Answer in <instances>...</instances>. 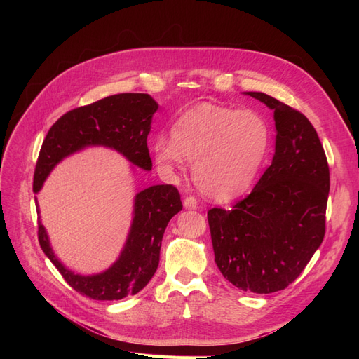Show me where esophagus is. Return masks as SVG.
<instances>
[{
    "mask_svg": "<svg viewBox=\"0 0 359 359\" xmlns=\"http://www.w3.org/2000/svg\"><path fill=\"white\" fill-rule=\"evenodd\" d=\"M184 206H186L187 210H194L198 208V201L194 196H187L186 199H184Z\"/></svg>",
    "mask_w": 359,
    "mask_h": 359,
    "instance_id": "34e87169",
    "label": "esophagus"
}]
</instances>
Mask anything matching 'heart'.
<instances>
[{
	"label": "heart",
	"instance_id": "1",
	"mask_svg": "<svg viewBox=\"0 0 359 359\" xmlns=\"http://www.w3.org/2000/svg\"><path fill=\"white\" fill-rule=\"evenodd\" d=\"M271 132L256 112L201 103L184 112L172 127V137L160 136L154 153L158 165L182 169L194 161L193 178L212 199L240 196L255 181L268 154Z\"/></svg>",
	"mask_w": 359,
	"mask_h": 359
}]
</instances>
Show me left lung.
I'll use <instances>...</instances> for the list:
<instances>
[{"label":"left lung","mask_w":359,"mask_h":359,"mask_svg":"<svg viewBox=\"0 0 359 359\" xmlns=\"http://www.w3.org/2000/svg\"><path fill=\"white\" fill-rule=\"evenodd\" d=\"M274 111L276 154L252 193L231 210L211 208L215 264L233 286L253 293L286 289L325 236L330 166L306 115L264 93Z\"/></svg>","instance_id":"obj_1"}]
</instances>
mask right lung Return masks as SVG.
Instances as JSON below:
<instances>
[{"instance_id": "obj_1", "label": "right lung", "mask_w": 359, "mask_h": 359, "mask_svg": "<svg viewBox=\"0 0 359 359\" xmlns=\"http://www.w3.org/2000/svg\"><path fill=\"white\" fill-rule=\"evenodd\" d=\"M157 103L148 94L124 93L76 107L53 124L43 140L36 163L32 191L39 193L49 172L66 156L86 145H104L119 151L133 165L149 170L147 137ZM182 210L180 191L172 184L145 189L135 199V219L121 256L102 274L79 276L53 255L45 227L39 220V243L62 278L81 295L97 301L136 295L153 278L160 260L161 238L173 215Z\"/></svg>"}]
</instances>
